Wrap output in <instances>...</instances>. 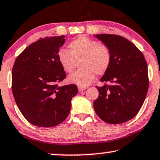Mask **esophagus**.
<instances>
[{
  "instance_id": "esophagus-1",
  "label": "esophagus",
  "mask_w": 160,
  "mask_h": 160,
  "mask_svg": "<svg viewBox=\"0 0 160 160\" xmlns=\"http://www.w3.org/2000/svg\"><path fill=\"white\" fill-rule=\"evenodd\" d=\"M86 89V87H82V86H78V90L79 91H85Z\"/></svg>"
}]
</instances>
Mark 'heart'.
<instances>
[{
	"label": "heart",
	"mask_w": 160,
	"mask_h": 160,
	"mask_svg": "<svg viewBox=\"0 0 160 160\" xmlns=\"http://www.w3.org/2000/svg\"><path fill=\"white\" fill-rule=\"evenodd\" d=\"M69 51L61 49L58 61L63 71L71 73L80 61L78 71L69 77L68 80L78 86L86 87L92 81L95 74H103L111 61V52L105 44L98 43L86 36H80L69 44Z\"/></svg>",
	"instance_id": "1"
}]
</instances>
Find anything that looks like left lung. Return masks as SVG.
<instances>
[{"instance_id":"obj_1","label":"left lung","mask_w":160,"mask_h":160,"mask_svg":"<svg viewBox=\"0 0 160 160\" xmlns=\"http://www.w3.org/2000/svg\"><path fill=\"white\" fill-rule=\"evenodd\" d=\"M109 48L111 61L97 87L93 102L97 116L111 124L127 122L141 108L148 88V67L142 53L125 38L113 34L93 35Z\"/></svg>"}]
</instances>
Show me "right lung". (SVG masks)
Returning a JSON list of instances; mask_svg holds the SVG:
<instances>
[{
  "instance_id": "add662e5",
  "label": "right lung",
  "mask_w": 160,
  "mask_h": 160,
  "mask_svg": "<svg viewBox=\"0 0 160 160\" xmlns=\"http://www.w3.org/2000/svg\"><path fill=\"white\" fill-rule=\"evenodd\" d=\"M64 36L40 39L25 48L12 69V92L21 113L40 127H52L69 116L76 85L59 86L66 72L59 64L58 52Z\"/></svg>"
}]
</instances>
